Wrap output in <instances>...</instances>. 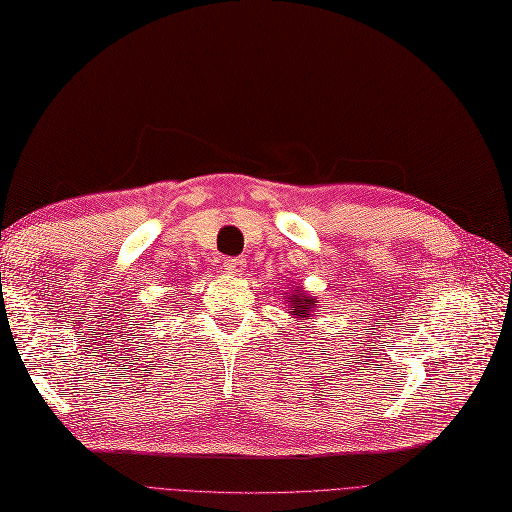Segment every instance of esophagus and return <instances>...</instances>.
<instances>
[{
    "mask_svg": "<svg viewBox=\"0 0 512 512\" xmlns=\"http://www.w3.org/2000/svg\"><path fill=\"white\" fill-rule=\"evenodd\" d=\"M224 269L228 275H241L245 271V262H243V258H226Z\"/></svg>",
    "mask_w": 512,
    "mask_h": 512,
    "instance_id": "1",
    "label": "esophagus"
}]
</instances>
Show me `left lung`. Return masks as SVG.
I'll return each mask as SVG.
<instances>
[{
  "label": "left lung",
  "mask_w": 512,
  "mask_h": 512,
  "mask_svg": "<svg viewBox=\"0 0 512 512\" xmlns=\"http://www.w3.org/2000/svg\"><path fill=\"white\" fill-rule=\"evenodd\" d=\"M284 294L288 297V314L292 318H297V322L303 324L305 329V322L312 320L316 314V307L320 305L316 297H309V292L303 286H294L292 290H284Z\"/></svg>",
  "instance_id": "obj_1"
}]
</instances>
